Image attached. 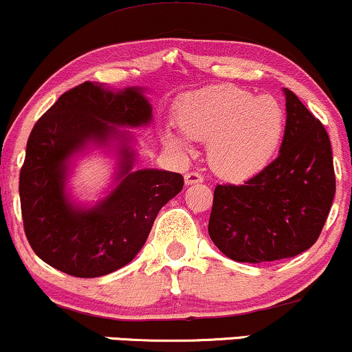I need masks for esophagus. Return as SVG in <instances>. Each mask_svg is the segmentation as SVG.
Wrapping results in <instances>:
<instances>
[{"label": "esophagus", "mask_w": 352, "mask_h": 352, "mask_svg": "<svg viewBox=\"0 0 352 352\" xmlns=\"http://www.w3.org/2000/svg\"><path fill=\"white\" fill-rule=\"evenodd\" d=\"M202 181H204V177H202L201 175H197V173H188V175L184 176V183H186V186L202 183Z\"/></svg>", "instance_id": "34e87169"}]
</instances>
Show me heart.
Segmentation results:
<instances>
[{
  "mask_svg": "<svg viewBox=\"0 0 352 352\" xmlns=\"http://www.w3.org/2000/svg\"><path fill=\"white\" fill-rule=\"evenodd\" d=\"M176 122L189 138L208 142L210 168L230 181L247 179L265 169L285 133V111L276 98L255 97L234 85L188 94L177 105ZM184 135L166 128L163 138L169 148L186 155L191 143Z\"/></svg>",
  "mask_w": 352,
  "mask_h": 352,
  "instance_id": "1",
  "label": "heart"
}]
</instances>
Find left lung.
Returning a JSON list of instances; mask_svg holds the SVG:
<instances>
[{
  "mask_svg": "<svg viewBox=\"0 0 352 352\" xmlns=\"http://www.w3.org/2000/svg\"><path fill=\"white\" fill-rule=\"evenodd\" d=\"M280 153L243 184L214 189L209 235L226 257L262 263L290 258L320 237L336 179L329 136L292 90Z\"/></svg>",
  "mask_w": 352,
  "mask_h": 352,
  "instance_id": "1",
  "label": "left lung"
}]
</instances>
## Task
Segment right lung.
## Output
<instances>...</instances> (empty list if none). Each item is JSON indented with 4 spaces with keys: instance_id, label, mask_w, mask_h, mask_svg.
Returning <instances> with one entry per match:
<instances>
[{
    "instance_id": "obj_1",
    "label": "right lung",
    "mask_w": 352,
    "mask_h": 352,
    "mask_svg": "<svg viewBox=\"0 0 352 352\" xmlns=\"http://www.w3.org/2000/svg\"><path fill=\"white\" fill-rule=\"evenodd\" d=\"M153 122L143 87L111 90L84 82L60 95L29 135L19 175L24 232L41 260L78 278L125 267L146 242L160 209L184 179L164 169H135L136 136ZM118 158L111 191L95 205L69 197L75 161L93 148Z\"/></svg>"
}]
</instances>
